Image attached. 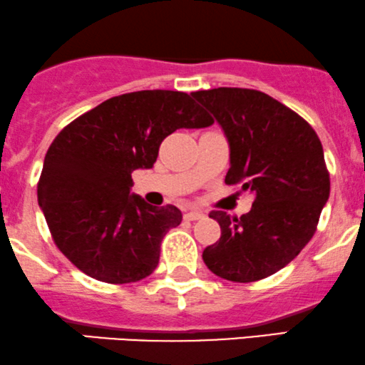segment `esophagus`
<instances>
[{
  "label": "esophagus",
  "mask_w": 365,
  "mask_h": 365,
  "mask_svg": "<svg viewBox=\"0 0 365 365\" xmlns=\"http://www.w3.org/2000/svg\"><path fill=\"white\" fill-rule=\"evenodd\" d=\"M205 213L200 212V210H190V212L184 213V218L186 220H200V218H203Z\"/></svg>",
  "instance_id": "34e87169"
}]
</instances>
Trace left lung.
Here are the masks:
<instances>
[{
    "label": "left lung",
    "mask_w": 365,
    "mask_h": 365,
    "mask_svg": "<svg viewBox=\"0 0 365 365\" xmlns=\"http://www.w3.org/2000/svg\"><path fill=\"white\" fill-rule=\"evenodd\" d=\"M224 130L230 148L227 184H242L255 203L242 217L213 210L220 239L203 251L210 272L247 284L292 261L316 232L329 198L323 145L311 124L259 90L192 92Z\"/></svg>",
    "instance_id": "obj_1"
}]
</instances>
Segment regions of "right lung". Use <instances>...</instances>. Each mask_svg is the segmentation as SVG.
<instances>
[{"mask_svg":"<svg viewBox=\"0 0 365 365\" xmlns=\"http://www.w3.org/2000/svg\"><path fill=\"white\" fill-rule=\"evenodd\" d=\"M210 124L213 119L187 93L140 90L109 98L63 128L37 184L58 250L85 275L107 284L148 277L162 239L181 224L182 213L131 195V173L152 169L170 133Z\"/></svg>","mask_w":365,"mask_h":365,"instance_id":"1","label":"right lung"}]
</instances>
